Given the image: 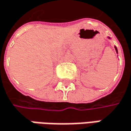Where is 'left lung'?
<instances>
[{
    "label": "left lung",
    "instance_id": "8db88e82",
    "mask_svg": "<svg viewBox=\"0 0 131 131\" xmlns=\"http://www.w3.org/2000/svg\"><path fill=\"white\" fill-rule=\"evenodd\" d=\"M115 49H116V52H117V48H116V47H115Z\"/></svg>",
    "mask_w": 131,
    "mask_h": 131
}]
</instances>
